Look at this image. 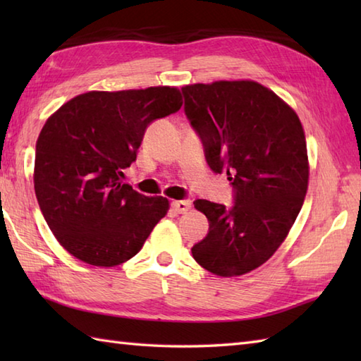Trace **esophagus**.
<instances>
[{"mask_svg": "<svg viewBox=\"0 0 361 361\" xmlns=\"http://www.w3.org/2000/svg\"><path fill=\"white\" fill-rule=\"evenodd\" d=\"M190 206H192V203H190V200H188V198H185V200H175L172 202V208L175 212H186L190 209Z\"/></svg>", "mask_w": 361, "mask_h": 361, "instance_id": "esophagus-1", "label": "esophagus"}]
</instances>
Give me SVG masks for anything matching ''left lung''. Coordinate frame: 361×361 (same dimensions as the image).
Returning a JSON list of instances; mask_svg holds the SVG:
<instances>
[{
  "label": "left lung",
  "instance_id": "left-lung-1",
  "mask_svg": "<svg viewBox=\"0 0 361 361\" xmlns=\"http://www.w3.org/2000/svg\"><path fill=\"white\" fill-rule=\"evenodd\" d=\"M185 114L212 172H226L233 206L195 200L209 231L192 256L217 276H240L270 259L293 226L309 183L298 114L251 80L183 87Z\"/></svg>",
  "mask_w": 361,
  "mask_h": 361
}]
</instances>
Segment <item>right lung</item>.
<instances>
[{
  "label": "right lung",
  "mask_w": 361,
  "mask_h": 361,
  "mask_svg": "<svg viewBox=\"0 0 361 361\" xmlns=\"http://www.w3.org/2000/svg\"><path fill=\"white\" fill-rule=\"evenodd\" d=\"M171 87L90 91L46 121L35 149L34 188L60 245L82 262L114 267L132 259L163 219L169 202L122 183L145 130L176 113Z\"/></svg>",
  "instance_id": "add662e5"
}]
</instances>
